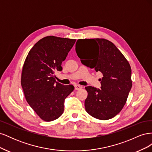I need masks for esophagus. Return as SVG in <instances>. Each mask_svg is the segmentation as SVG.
I'll use <instances>...</instances> for the list:
<instances>
[{
  "instance_id": "obj_1",
  "label": "esophagus",
  "mask_w": 152,
  "mask_h": 152,
  "mask_svg": "<svg viewBox=\"0 0 152 152\" xmlns=\"http://www.w3.org/2000/svg\"><path fill=\"white\" fill-rule=\"evenodd\" d=\"M82 88V86H79V85H75V90H80Z\"/></svg>"
}]
</instances>
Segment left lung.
<instances>
[{"label": "left lung", "instance_id": "left-lung-1", "mask_svg": "<svg viewBox=\"0 0 152 152\" xmlns=\"http://www.w3.org/2000/svg\"><path fill=\"white\" fill-rule=\"evenodd\" d=\"M75 50L84 65L103 74L101 89L85 87L86 112L99 120L116 116L125 105L132 87L129 63L115 45L104 39H78Z\"/></svg>", "mask_w": 152, "mask_h": 152}]
</instances>
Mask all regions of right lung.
Wrapping results in <instances>:
<instances>
[{
  "instance_id": "right-lung-1",
  "label": "right lung",
  "mask_w": 152,
  "mask_h": 152,
  "mask_svg": "<svg viewBox=\"0 0 152 152\" xmlns=\"http://www.w3.org/2000/svg\"><path fill=\"white\" fill-rule=\"evenodd\" d=\"M76 40L48 36L37 42L25 59L21 84L26 102L42 120L49 122L60 117L64 102L74 89L55 80L54 73L61 71V63Z\"/></svg>"
}]
</instances>
